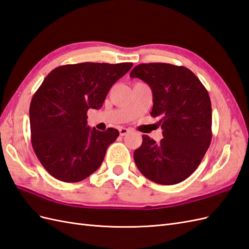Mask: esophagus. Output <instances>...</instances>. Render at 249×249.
<instances>
[{"label":"esophagus","instance_id":"esophagus-1","mask_svg":"<svg viewBox=\"0 0 249 249\" xmlns=\"http://www.w3.org/2000/svg\"><path fill=\"white\" fill-rule=\"evenodd\" d=\"M119 131H120V135L121 136H125V135H127V133L129 132V129L128 128H125V127H121V128L119 129Z\"/></svg>","mask_w":249,"mask_h":249}]
</instances>
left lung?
Wrapping results in <instances>:
<instances>
[{"instance_id": "obj_1", "label": "left lung", "mask_w": 249, "mask_h": 249, "mask_svg": "<svg viewBox=\"0 0 249 249\" xmlns=\"http://www.w3.org/2000/svg\"><path fill=\"white\" fill-rule=\"evenodd\" d=\"M130 78H139L152 92L150 116L159 118L163 139L143 135L133 152L139 170L150 181L174 185L199 166L212 142V103L206 88L186 67L167 63L140 64Z\"/></svg>"}]
</instances>
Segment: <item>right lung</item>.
<instances>
[{"mask_svg": "<svg viewBox=\"0 0 249 249\" xmlns=\"http://www.w3.org/2000/svg\"><path fill=\"white\" fill-rule=\"evenodd\" d=\"M132 65L70 64L54 68L44 79L29 108L31 143L44 168L55 179L80 182L101 166L119 131L90 128L87 111L102 107L111 86Z\"/></svg>", "mask_w": 249, "mask_h": 249, "instance_id": "right-lung-1", "label": "right lung"}]
</instances>
